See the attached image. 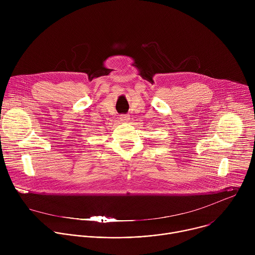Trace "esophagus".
Listing matches in <instances>:
<instances>
[{
	"instance_id": "1",
	"label": "esophagus",
	"mask_w": 255,
	"mask_h": 255,
	"mask_svg": "<svg viewBox=\"0 0 255 255\" xmlns=\"http://www.w3.org/2000/svg\"><path fill=\"white\" fill-rule=\"evenodd\" d=\"M129 119H130L129 115H121V116H120V121H121V122H128Z\"/></svg>"
}]
</instances>
